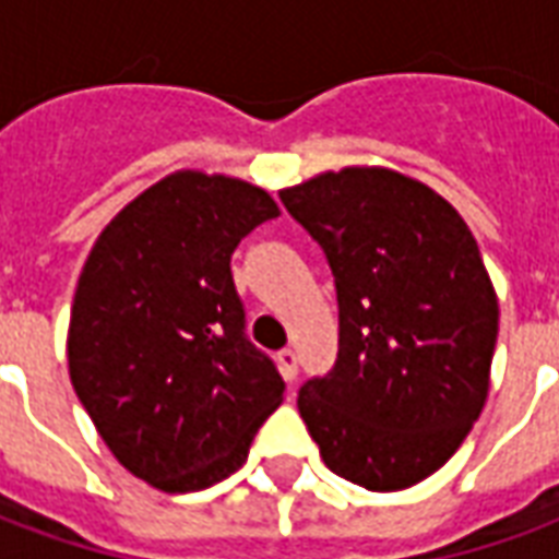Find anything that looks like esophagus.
Wrapping results in <instances>:
<instances>
[{
  "mask_svg": "<svg viewBox=\"0 0 559 559\" xmlns=\"http://www.w3.org/2000/svg\"><path fill=\"white\" fill-rule=\"evenodd\" d=\"M278 368H281V374H284V380H287V383H293V380H296V374H299V359H296V353L281 350Z\"/></svg>",
  "mask_w": 559,
  "mask_h": 559,
  "instance_id": "esophagus-1",
  "label": "esophagus"
}]
</instances>
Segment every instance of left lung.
Wrapping results in <instances>:
<instances>
[{
  "label": "left lung",
  "mask_w": 559,
  "mask_h": 559,
  "mask_svg": "<svg viewBox=\"0 0 559 559\" xmlns=\"http://www.w3.org/2000/svg\"><path fill=\"white\" fill-rule=\"evenodd\" d=\"M338 293V359L299 389L332 473L401 491L455 455L488 399L497 293L452 203L386 167H344L281 191Z\"/></svg>",
  "instance_id": "left-lung-1"
}]
</instances>
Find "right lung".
Instances as JSON below:
<instances>
[{
    "label": "right lung",
    "instance_id": "right-lung-1",
    "mask_svg": "<svg viewBox=\"0 0 559 559\" xmlns=\"http://www.w3.org/2000/svg\"><path fill=\"white\" fill-rule=\"evenodd\" d=\"M278 215L257 185L170 173L104 227L80 272L71 383L116 461L158 491L227 479L284 399L230 272L236 245Z\"/></svg>",
    "mask_w": 559,
    "mask_h": 559
}]
</instances>
